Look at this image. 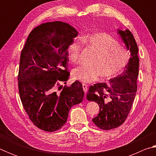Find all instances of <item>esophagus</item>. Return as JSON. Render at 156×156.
<instances>
[{
  "label": "esophagus",
  "instance_id": "esophagus-1",
  "mask_svg": "<svg viewBox=\"0 0 156 156\" xmlns=\"http://www.w3.org/2000/svg\"><path fill=\"white\" fill-rule=\"evenodd\" d=\"M83 91L84 93H87V91L88 90V85H87L85 84H83Z\"/></svg>",
  "mask_w": 156,
  "mask_h": 156
}]
</instances>
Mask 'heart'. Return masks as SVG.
Returning <instances> with one entry per match:
<instances>
[{
	"label": "heart",
	"mask_w": 156,
	"mask_h": 156,
	"mask_svg": "<svg viewBox=\"0 0 156 156\" xmlns=\"http://www.w3.org/2000/svg\"><path fill=\"white\" fill-rule=\"evenodd\" d=\"M82 41L97 52L91 60V65L81 66L73 70V78L83 83L96 81L100 76L101 80L115 77L126 67L130 59L127 50L108 34H94L83 37ZM81 49V43L78 41H73L69 47V58L73 64L79 62Z\"/></svg>",
	"instance_id": "1"
}]
</instances>
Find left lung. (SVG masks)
<instances>
[{"label":"left lung","instance_id":"left-lung-1","mask_svg":"<svg viewBox=\"0 0 156 156\" xmlns=\"http://www.w3.org/2000/svg\"><path fill=\"white\" fill-rule=\"evenodd\" d=\"M131 57L123 72L108 83L95 84L89 87L87 98L98 104L100 112L92 119L98 127L109 130L125 122L131 109L137 91L139 72L138 48L133 34L129 30H118Z\"/></svg>","mask_w":156,"mask_h":156}]
</instances>
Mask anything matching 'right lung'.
<instances>
[{
    "label": "right lung",
    "instance_id": "right-lung-1",
    "mask_svg": "<svg viewBox=\"0 0 156 156\" xmlns=\"http://www.w3.org/2000/svg\"><path fill=\"white\" fill-rule=\"evenodd\" d=\"M77 36L76 29L66 23H43L31 31L21 51L20 100L31 122L42 130H58L67 122L72 107L83 99L79 81L62 89L60 84L69 77L68 49Z\"/></svg>",
    "mask_w": 156,
    "mask_h": 156
}]
</instances>
